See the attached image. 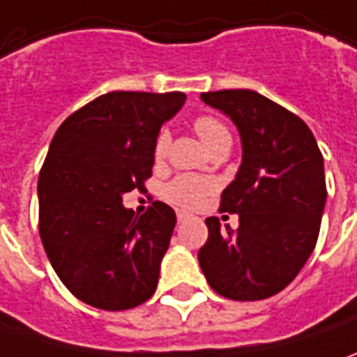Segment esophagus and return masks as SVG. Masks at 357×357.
Masks as SVG:
<instances>
[{
  "label": "esophagus",
  "instance_id": "1",
  "mask_svg": "<svg viewBox=\"0 0 357 357\" xmlns=\"http://www.w3.org/2000/svg\"><path fill=\"white\" fill-rule=\"evenodd\" d=\"M189 219L188 213H183V211H178V222H185Z\"/></svg>",
  "mask_w": 357,
  "mask_h": 357
}]
</instances>
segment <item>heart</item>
Instances as JSON below:
<instances>
[{"label": "heart", "mask_w": 357, "mask_h": 357, "mask_svg": "<svg viewBox=\"0 0 357 357\" xmlns=\"http://www.w3.org/2000/svg\"><path fill=\"white\" fill-rule=\"evenodd\" d=\"M193 127L197 130V135L201 140L213 146L217 144L222 138L230 137L229 128L220 123L219 119L211 117V115H201L195 119ZM169 146V132L168 128H162L156 138H154V158L164 160L168 154ZM213 191V183L207 178H201V176H193V174H183L178 176L176 179H172L168 185L164 188V197L172 201L174 205L183 207V209H197L205 203V199Z\"/></svg>", "instance_id": "b5f03b06"}]
</instances>
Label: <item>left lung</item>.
I'll use <instances>...</instances> for the list:
<instances>
[{
  "mask_svg": "<svg viewBox=\"0 0 357 357\" xmlns=\"http://www.w3.org/2000/svg\"><path fill=\"white\" fill-rule=\"evenodd\" d=\"M201 99L238 127L242 164L220 195V211L238 213V229L205 220L199 266L227 299H268L295 280L319 238L326 203L321 150L303 119L256 91L220 89Z\"/></svg>",
  "mask_w": 357,
  "mask_h": 357,
  "instance_id": "1",
  "label": "left lung"
}]
</instances>
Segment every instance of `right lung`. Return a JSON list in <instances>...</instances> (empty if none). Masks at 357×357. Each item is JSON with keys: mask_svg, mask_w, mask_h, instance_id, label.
Masks as SVG:
<instances>
[{"mask_svg": "<svg viewBox=\"0 0 357 357\" xmlns=\"http://www.w3.org/2000/svg\"><path fill=\"white\" fill-rule=\"evenodd\" d=\"M185 93L111 91L58 127L38 174V232L68 291L103 311H127L158 285L176 213L154 201L135 217L123 193L152 176L154 138Z\"/></svg>", "mask_w": 357, "mask_h": 357, "instance_id": "right-lung-1", "label": "right lung"}]
</instances>
